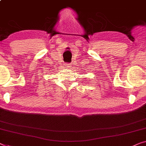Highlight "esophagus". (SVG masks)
Returning <instances> with one entry per match:
<instances>
[{
    "mask_svg": "<svg viewBox=\"0 0 146 146\" xmlns=\"http://www.w3.org/2000/svg\"><path fill=\"white\" fill-rule=\"evenodd\" d=\"M67 68H68V69H71L72 68V67L73 66V64H72V63H70V64H67Z\"/></svg>",
    "mask_w": 146,
    "mask_h": 146,
    "instance_id": "34e87169",
    "label": "esophagus"
}]
</instances>
